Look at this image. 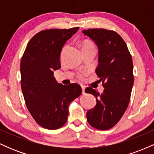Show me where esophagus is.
Instances as JSON below:
<instances>
[{
  "instance_id": "1",
  "label": "esophagus",
  "mask_w": 154,
  "mask_h": 154,
  "mask_svg": "<svg viewBox=\"0 0 154 154\" xmlns=\"http://www.w3.org/2000/svg\"><path fill=\"white\" fill-rule=\"evenodd\" d=\"M85 87L84 85H82V94H85Z\"/></svg>"
}]
</instances>
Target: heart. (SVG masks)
<instances>
[{"mask_svg": "<svg viewBox=\"0 0 154 154\" xmlns=\"http://www.w3.org/2000/svg\"><path fill=\"white\" fill-rule=\"evenodd\" d=\"M90 47H95L94 45H93V43H91V41H85L84 43H82V48L83 49L87 48H90ZM85 74L82 73V72H81V73H79L78 74L77 77H78L79 78L82 79L83 77H85Z\"/></svg>", "mask_w": 154, "mask_h": 154, "instance_id": "obj_1", "label": "heart"}]
</instances>
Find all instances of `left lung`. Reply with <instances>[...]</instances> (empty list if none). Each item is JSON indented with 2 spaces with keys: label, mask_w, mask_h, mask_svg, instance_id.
<instances>
[{
  "label": "left lung",
  "mask_w": 154,
  "mask_h": 154,
  "mask_svg": "<svg viewBox=\"0 0 154 154\" xmlns=\"http://www.w3.org/2000/svg\"><path fill=\"white\" fill-rule=\"evenodd\" d=\"M82 33L98 48L95 73L104 88L103 93L91 87L85 89L97 100L95 107L88 111L87 120L95 129L109 130L122 117L130 103L134 83L132 56L127 44L116 32L95 28L83 30Z\"/></svg>",
  "instance_id": "obj_1"
}]
</instances>
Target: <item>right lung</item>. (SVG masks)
I'll use <instances>...</instances> for the list:
<instances>
[{"instance_id": "1", "label": "right lung", "mask_w": 154, "mask_h": 154, "mask_svg": "<svg viewBox=\"0 0 154 154\" xmlns=\"http://www.w3.org/2000/svg\"><path fill=\"white\" fill-rule=\"evenodd\" d=\"M79 27L42 30L29 40L20 63L21 87L28 111L40 126L56 130L64 125L68 107L82 93L77 83L59 84L54 76L61 67L60 54Z\"/></svg>"}]
</instances>
